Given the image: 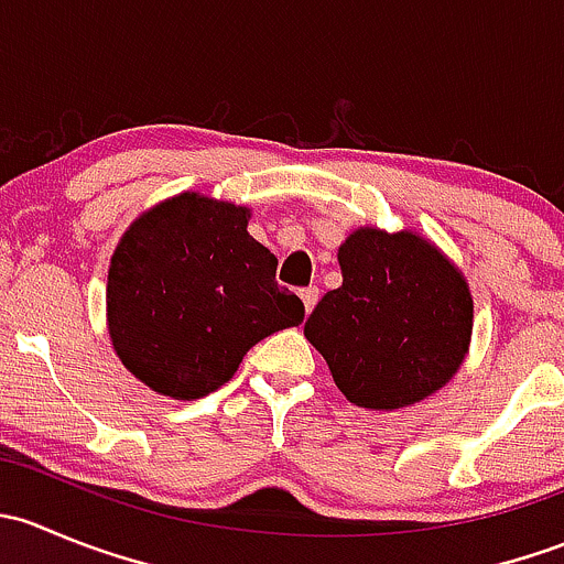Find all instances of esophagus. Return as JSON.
I'll return each mask as SVG.
<instances>
[{
	"label": "esophagus",
	"instance_id": "1",
	"mask_svg": "<svg viewBox=\"0 0 564 564\" xmlns=\"http://www.w3.org/2000/svg\"><path fill=\"white\" fill-rule=\"evenodd\" d=\"M300 300H303V305H305V314H311L318 303V289L316 286L300 289Z\"/></svg>",
	"mask_w": 564,
	"mask_h": 564
}]
</instances>
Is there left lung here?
Here are the masks:
<instances>
[{"label": "left lung", "mask_w": 564, "mask_h": 564, "mask_svg": "<svg viewBox=\"0 0 564 564\" xmlns=\"http://www.w3.org/2000/svg\"><path fill=\"white\" fill-rule=\"evenodd\" d=\"M338 264L344 283L305 322L338 390L392 412L445 388L471 338V294L453 261L414 231L366 226L346 237Z\"/></svg>", "instance_id": "left-lung-1"}]
</instances>
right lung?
<instances>
[{
    "instance_id": "add662e5",
    "label": "right lung",
    "mask_w": 564,
    "mask_h": 564,
    "mask_svg": "<svg viewBox=\"0 0 564 564\" xmlns=\"http://www.w3.org/2000/svg\"><path fill=\"white\" fill-rule=\"evenodd\" d=\"M248 207L180 193L135 218L108 267V335L122 366L161 395L218 390L250 346L303 322L278 259L248 235Z\"/></svg>"
}]
</instances>
